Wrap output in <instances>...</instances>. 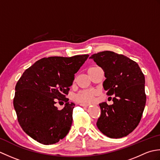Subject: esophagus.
<instances>
[{
    "instance_id": "34e87169",
    "label": "esophagus",
    "mask_w": 160,
    "mask_h": 160,
    "mask_svg": "<svg viewBox=\"0 0 160 160\" xmlns=\"http://www.w3.org/2000/svg\"><path fill=\"white\" fill-rule=\"evenodd\" d=\"M80 106H82V107H89V106L90 104H87V103H80Z\"/></svg>"
}]
</instances>
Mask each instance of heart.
Wrapping results in <instances>:
<instances>
[{"label": "heart", "instance_id": "b5f03b06", "mask_svg": "<svg viewBox=\"0 0 160 160\" xmlns=\"http://www.w3.org/2000/svg\"><path fill=\"white\" fill-rule=\"evenodd\" d=\"M96 94V93L94 90H84L78 93L75 97V99L79 102H91L93 101Z\"/></svg>", "mask_w": 160, "mask_h": 160}]
</instances>
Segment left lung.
<instances>
[{
    "label": "left lung",
    "instance_id": "left-lung-1",
    "mask_svg": "<svg viewBox=\"0 0 160 160\" xmlns=\"http://www.w3.org/2000/svg\"><path fill=\"white\" fill-rule=\"evenodd\" d=\"M104 72L103 87L113 104L100 103V116L96 125L110 138L127 136L140 123L145 107V78L137 62L110 51L90 57Z\"/></svg>",
    "mask_w": 160,
    "mask_h": 160
}]
</instances>
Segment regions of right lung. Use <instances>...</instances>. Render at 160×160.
Here are the masks:
<instances>
[{"label": "right lung", "instance_id": "obj_1", "mask_svg": "<svg viewBox=\"0 0 160 160\" xmlns=\"http://www.w3.org/2000/svg\"><path fill=\"white\" fill-rule=\"evenodd\" d=\"M89 56L44 58L22 73L15 87L13 107L20 127L33 140L53 144L68 134L75 104L65 95ZM58 101L66 102L62 110L57 109Z\"/></svg>", "mask_w": 160, "mask_h": 160}]
</instances>
